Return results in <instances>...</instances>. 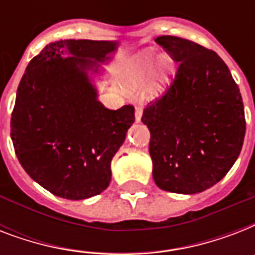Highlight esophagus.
Segmentation results:
<instances>
[{"label":"esophagus","instance_id":"1","mask_svg":"<svg viewBox=\"0 0 255 255\" xmlns=\"http://www.w3.org/2000/svg\"><path fill=\"white\" fill-rule=\"evenodd\" d=\"M141 116H143V107H141V106H137V107L135 108V119L137 123L141 120Z\"/></svg>","mask_w":255,"mask_h":255}]
</instances>
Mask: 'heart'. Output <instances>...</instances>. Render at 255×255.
<instances>
[{"instance_id":"obj_1","label":"heart","mask_w":255,"mask_h":255,"mask_svg":"<svg viewBox=\"0 0 255 255\" xmlns=\"http://www.w3.org/2000/svg\"><path fill=\"white\" fill-rule=\"evenodd\" d=\"M155 53L151 50L139 53L133 57L128 69V85L132 87L143 86L148 81L155 66ZM173 69V63L167 55H163L157 59L156 69L153 71V81H152L151 91L155 95H159L164 91L169 82V75Z\"/></svg>"}]
</instances>
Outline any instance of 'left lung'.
<instances>
[{"mask_svg":"<svg viewBox=\"0 0 255 255\" xmlns=\"http://www.w3.org/2000/svg\"><path fill=\"white\" fill-rule=\"evenodd\" d=\"M178 65L161 98L144 108L153 180L194 194L224 178L240 156L246 122L237 83L217 53L173 35L155 39Z\"/></svg>","mask_w":255,"mask_h":255,"instance_id":"left-lung-1","label":"left lung"}]
</instances>
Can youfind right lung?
<instances>
[{
    "label": "right lung",
    "instance_id": "right-lung-1",
    "mask_svg": "<svg viewBox=\"0 0 255 255\" xmlns=\"http://www.w3.org/2000/svg\"><path fill=\"white\" fill-rule=\"evenodd\" d=\"M116 46L53 42L30 61L19 82L10 120L14 151L26 173L58 197L102 193L111 181L112 157L135 122L133 106L106 108L88 78Z\"/></svg>",
    "mask_w": 255,
    "mask_h": 255
}]
</instances>
